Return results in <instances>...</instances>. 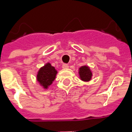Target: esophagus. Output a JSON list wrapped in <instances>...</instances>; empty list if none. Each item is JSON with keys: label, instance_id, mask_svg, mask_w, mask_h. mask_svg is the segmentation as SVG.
<instances>
[{"label": "esophagus", "instance_id": "1", "mask_svg": "<svg viewBox=\"0 0 132 132\" xmlns=\"http://www.w3.org/2000/svg\"><path fill=\"white\" fill-rule=\"evenodd\" d=\"M62 68H64V69H68V68H69V66H68V64H64L62 65Z\"/></svg>", "mask_w": 132, "mask_h": 132}]
</instances>
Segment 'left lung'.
<instances>
[{
  "label": "left lung",
  "mask_w": 132,
  "mask_h": 132,
  "mask_svg": "<svg viewBox=\"0 0 132 132\" xmlns=\"http://www.w3.org/2000/svg\"><path fill=\"white\" fill-rule=\"evenodd\" d=\"M79 76L81 81L88 82L92 80L93 74H92V71L91 70L90 68L88 66L84 65L79 68Z\"/></svg>",
  "instance_id": "1"
}]
</instances>
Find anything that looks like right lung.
<instances>
[{
	"label": "right lung",
	"instance_id": "add662e5",
	"mask_svg": "<svg viewBox=\"0 0 132 132\" xmlns=\"http://www.w3.org/2000/svg\"><path fill=\"white\" fill-rule=\"evenodd\" d=\"M57 71L49 62L46 63L38 70L36 74V81L45 89H47L55 79Z\"/></svg>",
	"mask_w": 132,
	"mask_h": 132
}]
</instances>
